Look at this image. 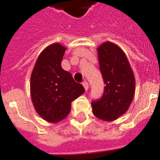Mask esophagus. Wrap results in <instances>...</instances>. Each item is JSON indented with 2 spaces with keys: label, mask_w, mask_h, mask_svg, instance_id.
Listing matches in <instances>:
<instances>
[{
  "label": "esophagus",
  "mask_w": 160,
  "mask_h": 160,
  "mask_svg": "<svg viewBox=\"0 0 160 160\" xmlns=\"http://www.w3.org/2000/svg\"><path fill=\"white\" fill-rule=\"evenodd\" d=\"M83 86L84 87V89L87 91L88 89V83L87 81H84L83 82Z\"/></svg>",
  "instance_id": "esophagus-1"
}]
</instances>
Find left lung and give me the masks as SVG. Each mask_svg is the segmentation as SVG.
Instances as JSON below:
<instances>
[{"label": "left lung", "mask_w": 160, "mask_h": 160, "mask_svg": "<svg viewBox=\"0 0 160 160\" xmlns=\"http://www.w3.org/2000/svg\"><path fill=\"white\" fill-rule=\"evenodd\" d=\"M97 50L105 87L101 99L92 103V113L112 122L128 110L135 92V79L126 54L118 46L105 42Z\"/></svg>", "instance_id": "obj_1"}]
</instances>
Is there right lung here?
Instances as JSON below:
<instances>
[{
  "mask_svg": "<svg viewBox=\"0 0 160 160\" xmlns=\"http://www.w3.org/2000/svg\"><path fill=\"white\" fill-rule=\"evenodd\" d=\"M67 48L59 42L51 44L36 60L30 77V96L36 112L50 123H57L69 114L72 101L84 92L61 62Z\"/></svg>",
  "mask_w": 160,
  "mask_h": 160,
  "instance_id": "obj_1",
  "label": "right lung"
}]
</instances>
